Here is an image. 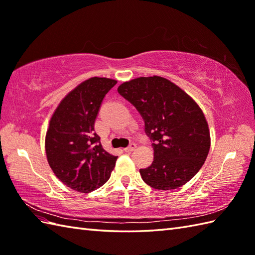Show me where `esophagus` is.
Masks as SVG:
<instances>
[{
    "label": "esophagus",
    "instance_id": "34e87169",
    "mask_svg": "<svg viewBox=\"0 0 255 255\" xmlns=\"http://www.w3.org/2000/svg\"><path fill=\"white\" fill-rule=\"evenodd\" d=\"M135 147H137V145H135V143H130V144H129V146H127L126 149H124V150H125V152L130 153V152L134 151V150H135Z\"/></svg>",
    "mask_w": 255,
    "mask_h": 255
}]
</instances>
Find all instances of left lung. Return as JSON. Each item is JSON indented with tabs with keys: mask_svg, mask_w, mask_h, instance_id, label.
Returning <instances> with one entry per match:
<instances>
[{
	"mask_svg": "<svg viewBox=\"0 0 255 255\" xmlns=\"http://www.w3.org/2000/svg\"><path fill=\"white\" fill-rule=\"evenodd\" d=\"M117 91L138 110L153 141L154 159L140 169L142 179L157 190L185 185L202 167L211 146L200 106L178 86L158 76L126 81Z\"/></svg>",
	"mask_w": 255,
	"mask_h": 255,
	"instance_id": "1",
	"label": "left lung"
}]
</instances>
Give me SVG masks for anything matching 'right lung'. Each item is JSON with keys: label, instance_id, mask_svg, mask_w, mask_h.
Instances as JSON below:
<instances>
[{"label": "right lung", "instance_id": "right-lung-1", "mask_svg": "<svg viewBox=\"0 0 255 255\" xmlns=\"http://www.w3.org/2000/svg\"><path fill=\"white\" fill-rule=\"evenodd\" d=\"M116 84L99 77L81 82L52 115L45 135L46 158L57 178L73 190H96L115 167L117 156L103 149L94 123L105 94Z\"/></svg>", "mask_w": 255, "mask_h": 255}]
</instances>
